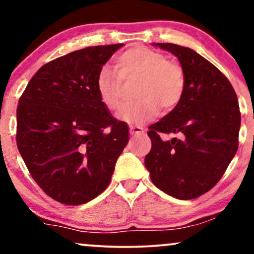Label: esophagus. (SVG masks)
Listing matches in <instances>:
<instances>
[{"mask_svg": "<svg viewBox=\"0 0 254 254\" xmlns=\"http://www.w3.org/2000/svg\"><path fill=\"white\" fill-rule=\"evenodd\" d=\"M144 130L142 127H137V125H131L130 133L131 135H138V133H143Z\"/></svg>", "mask_w": 254, "mask_h": 254, "instance_id": "1", "label": "esophagus"}]
</instances>
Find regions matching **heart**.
<instances>
[{"mask_svg": "<svg viewBox=\"0 0 254 254\" xmlns=\"http://www.w3.org/2000/svg\"><path fill=\"white\" fill-rule=\"evenodd\" d=\"M116 73L104 66L95 78V90L100 103L110 112L122 106V81L139 78L137 101L122 110L119 119L127 124L141 125L155 118L160 111H171L182 101L186 87L184 69L167 61L161 52L135 45L116 58Z\"/></svg>", "mask_w": 254, "mask_h": 254, "instance_id": "1", "label": "heart"}]
</instances>
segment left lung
I'll return each instance as SVG.
<instances>
[{
  "instance_id": "8db88e82",
  "label": "left lung",
  "mask_w": 254,
  "mask_h": 254,
  "mask_svg": "<svg viewBox=\"0 0 254 254\" xmlns=\"http://www.w3.org/2000/svg\"><path fill=\"white\" fill-rule=\"evenodd\" d=\"M153 45L178 57L186 87L178 106L149 127L151 149L144 165L160 190L178 199H193L216 185L237 153L238 98L228 78L196 51L171 43ZM160 133L181 137L162 141Z\"/></svg>"
}]
</instances>
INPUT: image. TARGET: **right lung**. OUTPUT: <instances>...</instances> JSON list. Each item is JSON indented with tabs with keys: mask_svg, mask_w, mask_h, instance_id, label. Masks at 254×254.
<instances>
[{
	"mask_svg": "<svg viewBox=\"0 0 254 254\" xmlns=\"http://www.w3.org/2000/svg\"><path fill=\"white\" fill-rule=\"evenodd\" d=\"M123 44L89 46L44 64L19 99L16 144L32 178L66 205L109 186L129 130L103 106L99 70Z\"/></svg>",
	"mask_w": 254,
	"mask_h": 254,
	"instance_id": "add662e5",
	"label": "right lung"
}]
</instances>
